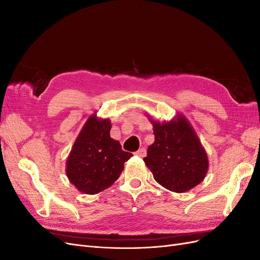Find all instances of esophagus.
I'll return each mask as SVG.
<instances>
[{
    "instance_id": "esophagus-1",
    "label": "esophagus",
    "mask_w": 260,
    "mask_h": 260,
    "mask_svg": "<svg viewBox=\"0 0 260 260\" xmlns=\"http://www.w3.org/2000/svg\"><path fill=\"white\" fill-rule=\"evenodd\" d=\"M136 155H138L140 157H144L146 155V149L145 148H140L139 151L136 152Z\"/></svg>"
}]
</instances>
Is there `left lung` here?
<instances>
[{"label": "left lung", "instance_id": "left-lung-1", "mask_svg": "<svg viewBox=\"0 0 260 260\" xmlns=\"http://www.w3.org/2000/svg\"><path fill=\"white\" fill-rule=\"evenodd\" d=\"M152 122L155 141L143 160L154 179L177 193L200 184L206 176L208 158L191 124L181 115L169 122Z\"/></svg>", "mask_w": 260, "mask_h": 260}]
</instances>
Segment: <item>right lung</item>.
I'll return each mask as SVG.
<instances>
[{
    "label": "right lung",
    "mask_w": 260,
    "mask_h": 260,
    "mask_svg": "<svg viewBox=\"0 0 260 260\" xmlns=\"http://www.w3.org/2000/svg\"><path fill=\"white\" fill-rule=\"evenodd\" d=\"M111 121L92 115L85 122L69 154L66 174L78 190L96 194L119 178L123 164L133 156L111 138Z\"/></svg>",
    "instance_id": "1"
}]
</instances>
